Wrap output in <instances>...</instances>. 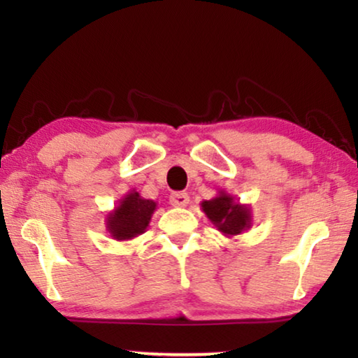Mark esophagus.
<instances>
[{"label": "esophagus", "mask_w": 358, "mask_h": 358, "mask_svg": "<svg viewBox=\"0 0 358 358\" xmlns=\"http://www.w3.org/2000/svg\"><path fill=\"white\" fill-rule=\"evenodd\" d=\"M187 203H189V196L186 192L171 194V205H173V207H186Z\"/></svg>", "instance_id": "obj_1"}]
</instances>
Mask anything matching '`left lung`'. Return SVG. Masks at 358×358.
Instances as JSON below:
<instances>
[{
    "mask_svg": "<svg viewBox=\"0 0 358 358\" xmlns=\"http://www.w3.org/2000/svg\"><path fill=\"white\" fill-rule=\"evenodd\" d=\"M201 207L211 224L226 237H237L252 226L250 205L235 201V197L224 189L210 201H202Z\"/></svg>",
    "mask_w": 358,
    "mask_h": 358,
    "instance_id": "8db88e82",
    "label": "left lung"
}]
</instances>
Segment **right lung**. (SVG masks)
I'll list each match as a JSON object with an SVG mask.
<instances>
[{
  "label": "right lung",
  "instance_id": "obj_1",
  "mask_svg": "<svg viewBox=\"0 0 358 358\" xmlns=\"http://www.w3.org/2000/svg\"><path fill=\"white\" fill-rule=\"evenodd\" d=\"M157 203L131 189L106 217V227L117 241H128L147 230Z\"/></svg>",
  "mask_w": 358,
  "mask_h": 358
}]
</instances>
